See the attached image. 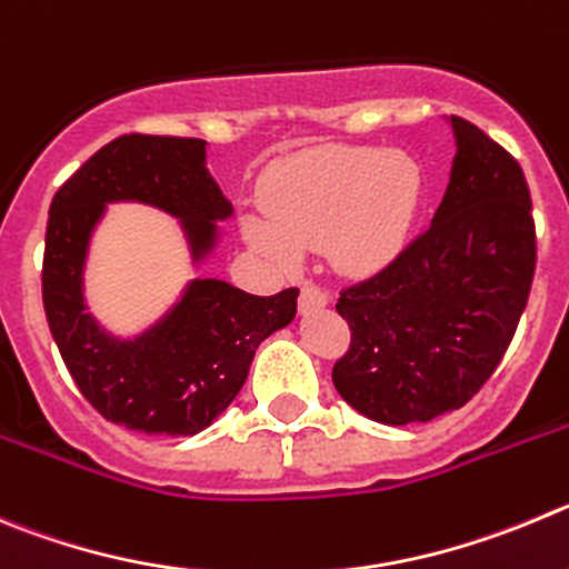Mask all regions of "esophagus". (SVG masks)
Masks as SVG:
<instances>
[{"instance_id": "esophagus-1", "label": "esophagus", "mask_w": 569, "mask_h": 569, "mask_svg": "<svg viewBox=\"0 0 569 569\" xmlns=\"http://www.w3.org/2000/svg\"><path fill=\"white\" fill-rule=\"evenodd\" d=\"M328 302H331V295H328L322 286L306 283L300 291V311H315V309H326Z\"/></svg>"}]
</instances>
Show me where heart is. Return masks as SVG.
<instances>
[{
	"instance_id": "1",
	"label": "heart",
	"mask_w": 569,
	"mask_h": 569,
	"mask_svg": "<svg viewBox=\"0 0 569 569\" xmlns=\"http://www.w3.org/2000/svg\"><path fill=\"white\" fill-rule=\"evenodd\" d=\"M421 168L379 146L311 148L274 164L260 182L267 219L247 216L243 236L283 269L302 249L328 247L350 278L379 272L410 238L421 204Z\"/></svg>"
}]
</instances>
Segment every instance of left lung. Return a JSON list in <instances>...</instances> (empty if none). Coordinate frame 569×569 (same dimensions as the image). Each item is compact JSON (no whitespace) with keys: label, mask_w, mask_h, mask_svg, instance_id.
Here are the masks:
<instances>
[{"label":"left lung","mask_w":569,"mask_h":569,"mask_svg":"<svg viewBox=\"0 0 569 569\" xmlns=\"http://www.w3.org/2000/svg\"><path fill=\"white\" fill-rule=\"evenodd\" d=\"M432 224L373 278L339 291L350 348L333 387L387 427L460 410L517 333L536 269L530 190L517 159L463 117Z\"/></svg>","instance_id":"left-lung-1"}]
</instances>
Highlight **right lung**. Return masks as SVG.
Masks as SVG:
<instances>
[{"instance_id": "right-lung-1", "label": "right lung", "mask_w": 569, "mask_h": 569, "mask_svg": "<svg viewBox=\"0 0 569 569\" xmlns=\"http://www.w3.org/2000/svg\"><path fill=\"white\" fill-rule=\"evenodd\" d=\"M196 137L123 134L58 188L44 238L41 297L69 376L111 423L146 435H196L243 387L254 350L297 315L300 289L247 295L224 280H190L182 300L134 339H117L83 302L89 238L111 201H142L182 219L193 260L212 252L232 204L207 171Z\"/></svg>"}]
</instances>
